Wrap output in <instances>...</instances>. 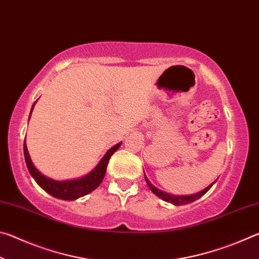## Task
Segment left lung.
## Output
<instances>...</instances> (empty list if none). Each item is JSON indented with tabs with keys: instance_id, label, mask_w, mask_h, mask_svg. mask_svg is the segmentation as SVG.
I'll use <instances>...</instances> for the list:
<instances>
[{
	"instance_id": "1",
	"label": "left lung",
	"mask_w": 259,
	"mask_h": 259,
	"mask_svg": "<svg viewBox=\"0 0 259 259\" xmlns=\"http://www.w3.org/2000/svg\"><path fill=\"white\" fill-rule=\"evenodd\" d=\"M144 176H145V181L147 183L148 187H150V190L154 193V194L157 196V198L162 199L163 201H165V202H169V203H172L175 205H183V204H187V203H191V202H194V201H196L198 199H200L201 196L204 195L205 193H207L210 188H211V186L213 185L214 183H216V181H214L211 185H209L208 187H205L203 191H200L198 193H195V194H191V195H175V194H170V193H166V192H163L159 190V188H156L153 184L148 181V178L146 177L145 172H144Z\"/></svg>"
}]
</instances>
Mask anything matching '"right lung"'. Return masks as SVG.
Returning a JSON list of instances; mask_svg holds the SVG:
<instances>
[{"label": "right lung", "mask_w": 259, "mask_h": 259, "mask_svg": "<svg viewBox=\"0 0 259 259\" xmlns=\"http://www.w3.org/2000/svg\"><path fill=\"white\" fill-rule=\"evenodd\" d=\"M36 103V102H35ZM33 104L32 109H30V114L33 112L34 105ZM29 114V117H30ZM122 143L116 144L115 146L109 148L106 152V154L103 156V159L98 162V164L95 166L94 170H91L89 174H87L85 176L76 179H69V181H55V179L47 177L46 175H43L41 171H38L36 166L34 165L30 159L29 153L27 151V146H26V139L24 142V155L26 165L29 174L32 175L34 181L37 183V185L40 186L42 190H45L48 194L54 196V198L60 199V200H76L81 196H84L89 194L90 192L96 190L100 183L103 182L106 174V168L108 164V161L111 159V156L114 154V152L119 150Z\"/></svg>", "instance_id": "obj_1"}]
</instances>
